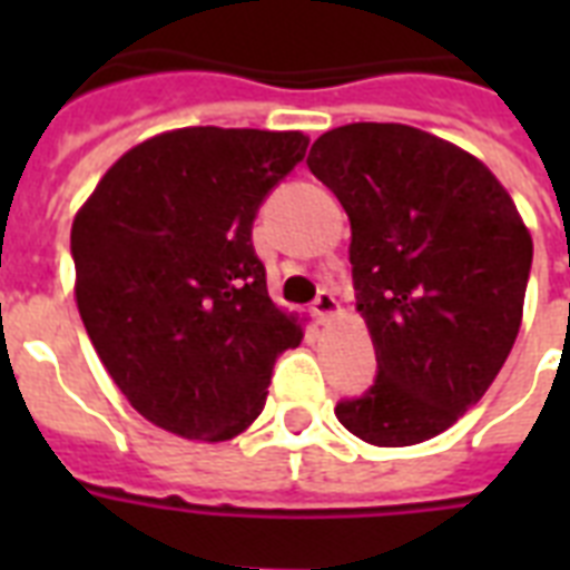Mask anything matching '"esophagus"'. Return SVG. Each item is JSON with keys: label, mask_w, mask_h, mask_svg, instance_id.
<instances>
[{"label": "esophagus", "mask_w": 570, "mask_h": 570, "mask_svg": "<svg viewBox=\"0 0 570 570\" xmlns=\"http://www.w3.org/2000/svg\"><path fill=\"white\" fill-rule=\"evenodd\" d=\"M311 311H313V316H316V320L325 325V322L337 320L340 313H343V307H340V302L331 293H320L316 295V302H313Z\"/></svg>", "instance_id": "1"}]
</instances>
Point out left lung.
Masks as SVG:
<instances>
[{
	"instance_id": "obj_1",
	"label": "left lung",
	"mask_w": 570,
	"mask_h": 570,
	"mask_svg": "<svg viewBox=\"0 0 570 570\" xmlns=\"http://www.w3.org/2000/svg\"><path fill=\"white\" fill-rule=\"evenodd\" d=\"M311 171L352 224L348 263L379 375L334 414L373 446H414L485 396L521 331L532 236L485 163L405 124L320 136Z\"/></svg>"
}]
</instances>
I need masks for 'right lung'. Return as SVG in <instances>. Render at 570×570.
Segmentation results:
<instances>
[{
    "instance_id": "1",
    "label": "right lung",
    "mask_w": 570,
    "mask_h": 570,
    "mask_svg": "<svg viewBox=\"0 0 570 570\" xmlns=\"http://www.w3.org/2000/svg\"><path fill=\"white\" fill-rule=\"evenodd\" d=\"M304 132L183 127L102 174L70 230L76 307L138 414L189 441L259 416L277 355L302 343L266 289L250 227L307 154Z\"/></svg>"
}]
</instances>
